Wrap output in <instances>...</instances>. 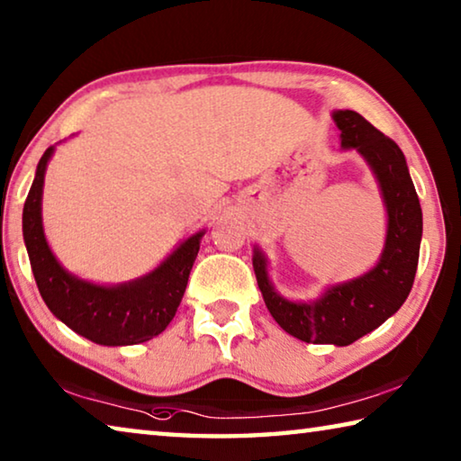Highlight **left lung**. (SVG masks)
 <instances>
[{
	"instance_id": "obj_1",
	"label": "left lung",
	"mask_w": 461,
	"mask_h": 461,
	"mask_svg": "<svg viewBox=\"0 0 461 461\" xmlns=\"http://www.w3.org/2000/svg\"><path fill=\"white\" fill-rule=\"evenodd\" d=\"M333 122L341 130V148H356L380 185L388 225L378 264L362 276L330 286L311 303L288 301L275 291L258 248H254L252 264L264 303L286 333L307 343L349 346L380 327L407 301L419 264L423 213L407 160L394 140L352 109L333 112Z\"/></svg>"
}]
</instances>
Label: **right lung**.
I'll list each match as a JSON object with an SVG mask.
<instances>
[{
  "mask_svg": "<svg viewBox=\"0 0 461 461\" xmlns=\"http://www.w3.org/2000/svg\"><path fill=\"white\" fill-rule=\"evenodd\" d=\"M52 152L54 146L46 148L38 162L22 213L30 267L46 307L75 333L99 346H134L156 338L181 305L205 230L186 238L158 268L130 283L104 286L71 275L54 258L42 228V186Z\"/></svg>",
  "mask_w": 461,
  "mask_h": 461,
  "instance_id": "add662e5",
  "label": "right lung"
}]
</instances>
